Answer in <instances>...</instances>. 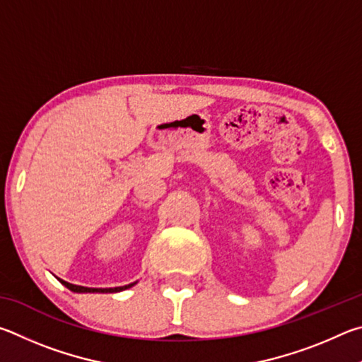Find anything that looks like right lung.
<instances>
[{"label": "right lung", "instance_id": "obj_1", "mask_svg": "<svg viewBox=\"0 0 362 362\" xmlns=\"http://www.w3.org/2000/svg\"><path fill=\"white\" fill-rule=\"evenodd\" d=\"M57 280H59V281L63 284V286H66L69 291H73V293H79V294H82V293H101V294L120 293V291L129 289V288H132V286H135V284L138 283V281H135V283L125 284V286H117V288H86V286H78V284L68 283V281H65V280H62V278H57Z\"/></svg>", "mask_w": 362, "mask_h": 362}]
</instances>
